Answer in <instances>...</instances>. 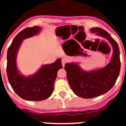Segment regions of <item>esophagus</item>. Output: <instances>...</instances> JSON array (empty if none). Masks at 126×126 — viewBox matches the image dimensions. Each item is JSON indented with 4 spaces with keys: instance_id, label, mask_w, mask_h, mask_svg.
<instances>
[{
    "instance_id": "1",
    "label": "esophagus",
    "mask_w": 126,
    "mask_h": 126,
    "mask_svg": "<svg viewBox=\"0 0 126 126\" xmlns=\"http://www.w3.org/2000/svg\"><path fill=\"white\" fill-rule=\"evenodd\" d=\"M67 59H65V58H63V59H62V66L64 67V65H65V63L67 62Z\"/></svg>"
}]
</instances>
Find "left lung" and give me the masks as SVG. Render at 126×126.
Here are the masks:
<instances>
[{
	"mask_svg": "<svg viewBox=\"0 0 126 126\" xmlns=\"http://www.w3.org/2000/svg\"><path fill=\"white\" fill-rule=\"evenodd\" d=\"M90 32L107 39L113 48L111 60L104 67L86 71L76 63H67L64 69L67 79L77 96L83 98H92L105 94L115 84L121 69L120 51L117 43L110 34L100 28H92Z\"/></svg>",
	"mask_w": 126,
	"mask_h": 126,
	"instance_id": "obj_1",
	"label": "left lung"
}]
</instances>
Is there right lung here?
I'll return each mask as SVG.
<instances>
[{"label":"right lung","mask_w":126,"mask_h":126,"mask_svg":"<svg viewBox=\"0 0 126 126\" xmlns=\"http://www.w3.org/2000/svg\"><path fill=\"white\" fill-rule=\"evenodd\" d=\"M42 28H27L19 33L9 47L7 54V74L9 82L14 92L21 98L29 101H42L52 94L57 71L62 68L61 59L45 64L33 75L20 73L16 64L17 54L23 40L36 35Z\"/></svg>","instance_id":"right-lung-1"}]
</instances>
